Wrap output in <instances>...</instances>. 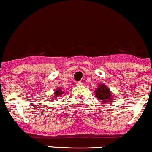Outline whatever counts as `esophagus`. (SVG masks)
I'll return each instance as SVG.
<instances>
[{
	"label": "esophagus",
	"mask_w": 152,
	"mask_h": 152,
	"mask_svg": "<svg viewBox=\"0 0 152 152\" xmlns=\"http://www.w3.org/2000/svg\"><path fill=\"white\" fill-rule=\"evenodd\" d=\"M76 84L77 85V86H82L83 82L82 81H77V82L76 83Z\"/></svg>",
	"instance_id": "obj_1"
}]
</instances>
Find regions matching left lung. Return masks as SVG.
Wrapping results in <instances>:
<instances>
[{"label":"left lung","instance_id":"obj_1","mask_svg":"<svg viewBox=\"0 0 152 152\" xmlns=\"http://www.w3.org/2000/svg\"><path fill=\"white\" fill-rule=\"evenodd\" d=\"M94 93L96 97L102 102V105H104L107 103V104L110 103V102H111L112 99L114 96L113 93L110 91V89L104 84H99L97 88L95 89Z\"/></svg>","mask_w":152,"mask_h":152}]
</instances>
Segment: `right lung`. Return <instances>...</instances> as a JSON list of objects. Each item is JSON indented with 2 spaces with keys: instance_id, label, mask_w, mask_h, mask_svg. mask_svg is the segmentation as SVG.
I'll return each instance as SVG.
<instances>
[{
  "instance_id": "obj_1",
  "label": "right lung",
  "mask_w": 152,
  "mask_h": 152,
  "mask_svg": "<svg viewBox=\"0 0 152 152\" xmlns=\"http://www.w3.org/2000/svg\"><path fill=\"white\" fill-rule=\"evenodd\" d=\"M64 93H65V91H62V89H57L54 91V94H53V95H54L55 97L57 98V97H58V96H61V95L64 94Z\"/></svg>"
}]
</instances>
